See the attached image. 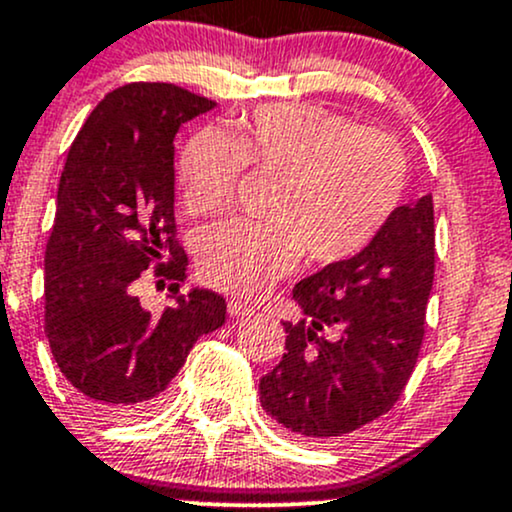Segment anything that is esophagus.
<instances>
[{
  "label": "esophagus",
  "mask_w": 512,
  "mask_h": 512,
  "mask_svg": "<svg viewBox=\"0 0 512 512\" xmlns=\"http://www.w3.org/2000/svg\"><path fill=\"white\" fill-rule=\"evenodd\" d=\"M228 313H230V318H245V316H250L252 308L243 301H228Z\"/></svg>",
  "instance_id": "obj_1"
}]
</instances>
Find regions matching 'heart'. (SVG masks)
<instances>
[{
    "label": "heart",
    "mask_w": 512,
    "mask_h": 512,
    "mask_svg": "<svg viewBox=\"0 0 512 512\" xmlns=\"http://www.w3.org/2000/svg\"><path fill=\"white\" fill-rule=\"evenodd\" d=\"M245 167L277 177L269 218L228 221L204 230L196 245L201 279L255 296L311 265L357 257L384 233L408 187V160L389 133L311 104L252 111L230 133L201 128L182 150L179 189L194 216L223 211Z\"/></svg>",
    "instance_id": "obj_1"
}]
</instances>
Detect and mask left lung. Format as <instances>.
I'll return each instance as SVG.
<instances>
[{
  "mask_svg": "<svg viewBox=\"0 0 512 512\" xmlns=\"http://www.w3.org/2000/svg\"><path fill=\"white\" fill-rule=\"evenodd\" d=\"M435 279L432 196L398 206L357 257L294 286L299 323H284V357L260 379V403L291 435L333 440L389 413L425 338Z\"/></svg>",
  "mask_w": 512,
  "mask_h": 512,
  "instance_id": "8db88e82",
  "label": "left lung"
}]
</instances>
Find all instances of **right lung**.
I'll list each match as a JSON object with an SVG mask.
<instances>
[{
    "mask_svg": "<svg viewBox=\"0 0 512 512\" xmlns=\"http://www.w3.org/2000/svg\"><path fill=\"white\" fill-rule=\"evenodd\" d=\"M213 106L170 82L123 84L70 145L46 245V338L94 413L155 408L194 342L226 323L216 291L179 294L187 255L174 223V136ZM145 276L171 282L174 307L142 308Z\"/></svg>",
    "mask_w": 512,
    "mask_h": 512,
    "instance_id": "obj_1",
    "label": "right lung"
}]
</instances>
